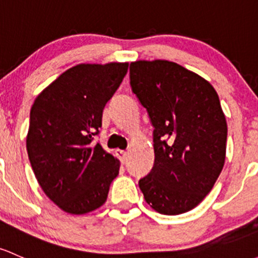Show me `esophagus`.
<instances>
[{"mask_svg": "<svg viewBox=\"0 0 258 258\" xmlns=\"http://www.w3.org/2000/svg\"><path fill=\"white\" fill-rule=\"evenodd\" d=\"M116 154H117V157L121 159L122 162H124V159H126V157H127V152L126 151L116 150Z\"/></svg>", "mask_w": 258, "mask_h": 258, "instance_id": "1", "label": "esophagus"}]
</instances>
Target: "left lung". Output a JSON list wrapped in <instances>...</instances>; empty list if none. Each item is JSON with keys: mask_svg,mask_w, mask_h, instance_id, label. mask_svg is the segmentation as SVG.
Segmentation results:
<instances>
[{"mask_svg": "<svg viewBox=\"0 0 258 258\" xmlns=\"http://www.w3.org/2000/svg\"><path fill=\"white\" fill-rule=\"evenodd\" d=\"M130 79L154 127V165L138 183L141 191L159 214L186 213L210 193L225 163L219 95L204 78L162 59L132 61Z\"/></svg>", "mask_w": 258, "mask_h": 258, "instance_id": "8db88e82", "label": "left lung"}]
</instances>
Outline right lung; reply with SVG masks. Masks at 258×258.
Masks as SVG:
<instances>
[{
	"mask_svg": "<svg viewBox=\"0 0 258 258\" xmlns=\"http://www.w3.org/2000/svg\"><path fill=\"white\" fill-rule=\"evenodd\" d=\"M128 63L78 64L34 100L27 134L32 169L45 195L65 213L84 215L105 204L120 161L94 143L102 110Z\"/></svg>",
	"mask_w": 258,
	"mask_h": 258,
	"instance_id": "right-lung-1",
	"label": "right lung"
}]
</instances>
